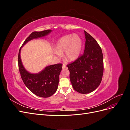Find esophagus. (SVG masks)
I'll return each mask as SVG.
<instances>
[{"mask_svg":"<svg viewBox=\"0 0 130 130\" xmlns=\"http://www.w3.org/2000/svg\"><path fill=\"white\" fill-rule=\"evenodd\" d=\"M62 68H67V66H66V64H63Z\"/></svg>","mask_w":130,"mask_h":130,"instance_id":"esophagus-1","label":"esophagus"}]
</instances>
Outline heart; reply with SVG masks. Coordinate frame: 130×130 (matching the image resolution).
<instances>
[{"mask_svg":"<svg viewBox=\"0 0 130 130\" xmlns=\"http://www.w3.org/2000/svg\"><path fill=\"white\" fill-rule=\"evenodd\" d=\"M82 48L81 38L77 35H68L61 38L56 42L54 54L59 58L64 53L65 60H75L80 56Z\"/></svg>","mask_w":130,"mask_h":130,"instance_id":"b5f03b06","label":"heart"}]
</instances>
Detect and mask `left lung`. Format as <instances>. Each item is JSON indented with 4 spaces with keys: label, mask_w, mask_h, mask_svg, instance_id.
<instances>
[{
    "label": "left lung",
    "mask_w": 130,
    "mask_h": 130,
    "mask_svg": "<svg viewBox=\"0 0 130 130\" xmlns=\"http://www.w3.org/2000/svg\"><path fill=\"white\" fill-rule=\"evenodd\" d=\"M84 54L67 65L73 88L81 94L93 92L100 84L104 73L103 54L101 47L92 36L84 31Z\"/></svg>",
    "instance_id": "8db88e82"
}]
</instances>
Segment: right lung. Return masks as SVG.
I'll list each match as a JSON object with an SVG mask.
<instances>
[{
	"mask_svg": "<svg viewBox=\"0 0 130 130\" xmlns=\"http://www.w3.org/2000/svg\"><path fill=\"white\" fill-rule=\"evenodd\" d=\"M51 31L52 30H46L39 32L34 31L26 39L22 46L32 39L45 36ZM21 47L19 51L18 62L19 71L24 84L31 92L37 96L42 98L52 96L57 89L59 75L62 70V64L58 63L48 66L38 74L29 73L22 64L20 56Z\"/></svg>",
	"mask_w": 130,
	"mask_h": 130,
	"instance_id": "add662e5",
	"label": "right lung"
}]
</instances>
